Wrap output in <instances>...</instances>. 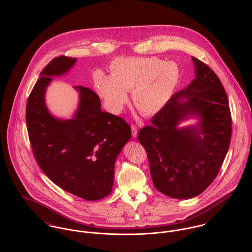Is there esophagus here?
Returning <instances> with one entry per match:
<instances>
[{
    "mask_svg": "<svg viewBox=\"0 0 252 252\" xmlns=\"http://www.w3.org/2000/svg\"><path fill=\"white\" fill-rule=\"evenodd\" d=\"M131 129H132V137H133V138H136V137L138 136V128H137V126L132 125V126H131Z\"/></svg>",
    "mask_w": 252,
    "mask_h": 252,
    "instance_id": "34e87169",
    "label": "esophagus"
}]
</instances>
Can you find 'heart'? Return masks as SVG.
I'll return each mask as SVG.
<instances>
[{"label": "heart", "mask_w": 252, "mask_h": 252, "mask_svg": "<svg viewBox=\"0 0 252 252\" xmlns=\"http://www.w3.org/2000/svg\"><path fill=\"white\" fill-rule=\"evenodd\" d=\"M110 75L102 71L94 73L95 90L104 106L119 113L132 90L135 107L144 115H151L165 107L174 95L180 72L174 62L158 57L117 58L109 66Z\"/></svg>", "instance_id": "heart-1"}]
</instances>
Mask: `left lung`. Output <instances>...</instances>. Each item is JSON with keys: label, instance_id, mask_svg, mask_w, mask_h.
Wrapping results in <instances>:
<instances>
[{"label": "left lung", "instance_id": "8db88e82", "mask_svg": "<svg viewBox=\"0 0 252 252\" xmlns=\"http://www.w3.org/2000/svg\"><path fill=\"white\" fill-rule=\"evenodd\" d=\"M192 60L196 78L174 95L138 135L155 188L177 199L193 198L211 185L232 136L228 97L220 79L207 64L195 57ZM180 97L187 101L180 103ZM188 115L201 118L200 128L177 129L180 120Z\"/></svg>", "mask_w": 252, "mask_h": 252}]
</instances>
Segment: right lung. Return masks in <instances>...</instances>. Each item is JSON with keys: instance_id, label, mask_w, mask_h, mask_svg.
<instances>
[{"instance_id": "1", "label": "right lung", "mask_w": 252, "mask_h": 252, "mask_svg": "<svg viewBox=\"0 0 252 252\" xmlns=\"http://www.w3.org/2000/svg\"><path fill=\"white\" fill-rule=\"evenodd\" d=\"M75 58L58 56L40 72L26 106L29 141L36 163L47 178L63 190L87 200L108 196L113 185L117 155L131 138L122 118L101 110L99 96L90 88L80 93L78 110L70 120L55 119L44 105V91L52 75H61Z\"/></svg>"}]
</instances>
